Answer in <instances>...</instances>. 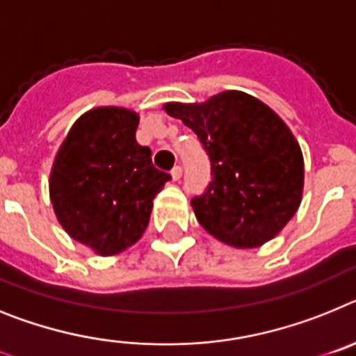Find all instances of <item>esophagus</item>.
Wrapping results in <instances>:
<instances>
[{
    "label": "esophagus",
    "instance_id": "34e87169",
    "mask_svg": "<svg viewBox=\"0 0 356 356\" xmlns=\"http://www.w3.org/2000/svg\"><path fill=\"white\" fill-rule=\"evenodd\" d=\"M170 175H172V181H179L182 175V168L181 166H174V170L170 172Z\"/></svg>",
    "mask_w": 356,
    "mask_h": 356
}]
</instances>
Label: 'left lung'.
Masks as SVG:
<instances>
[{"label":"left lung","instance_id":"8db88e82","mask_svg":"<svg viewBox=\"0 0 356 356\" xmlns=\"http://www.w3.org/2000/svg\"><path fill=\"white\" fill-rule=\"evenodd\" d=\"M163 109L195 132L211 161L213 181L191 200L197 220L218 242L256 249L281 233L301 206L305 161L292 131L243 91Z\"/></svg>","mask_w":356,"mask_h":356}]
</instances>
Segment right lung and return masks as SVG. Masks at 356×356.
Masks as SVG:
<instances>
[{"label":"right lung","mask_w":356,"mask_h":356,"mask_svg":"<svg viewBox=\"0 0 356 356\" xmlns=\"http://www.w3.org/2000/svg\"><path fill=\"white\" fill-rule=\"evenodd\" d=\"M140 114L105 105L73 123L49 172V200L63 229L95 254L114 256L147 229L170 175L136 141Z\"/></svg>","instance_id":"1"}]
</instances>
